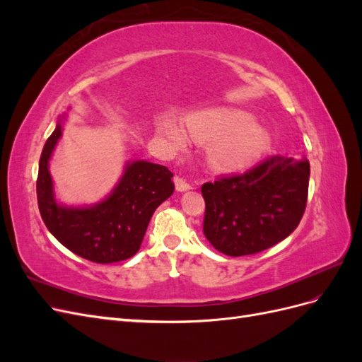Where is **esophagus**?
I'll list each match as a JSON object with an SVG mask.
<instances>
[{
	"label": "esophagus",
	"instance_id": "esophagus-1",
	"mask_svg": "<svg viewBox=\"0 0 362 362\" xmlns=\"http://www.w3.org/2000/svg\"><path fill=\"white\" fill-rule=\"evenodd\" d=\"M175 189L178 192H185V190H190L192 185L187 180L181 177V175H177V177H175Z\"/></svg>",
	"mask_w": 362,
	"mask_h": 362
}]
</instances>
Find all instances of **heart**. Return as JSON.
<instances>
[{
	"mask_svg": "<svg viewBox=\"0 0 362 362\" xmlns=\"http://www.w3.org/2000/svg\"><path fill=\"white\" fill-rule=\"evenodd\" d=\"M252 122L254 119L246 112L221 108L189 117L187 127L190 136L198 141L221 139L211 151V161L218 169L234 170L255 161L269 145L266 131L250 127ZM160 129L175 144H181L184 139L181 131L170 120L163 122Z\"/></svg>",
	"mask_w": 362,
	"mask_h": 362,
	"instance_id": "b5f03b06",
	"label": "heart"
}]
</instances>
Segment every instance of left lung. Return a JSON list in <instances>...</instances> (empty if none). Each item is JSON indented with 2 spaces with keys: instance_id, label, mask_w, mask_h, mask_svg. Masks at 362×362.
<instances>
[{
  "instance_id": "left-lung-1",
  "label": "left lung",
  "mask_w": 362,
  "mask_h": 362,
  "mask_svg": "<svg viewBox=\"0 0 362 362\" xmlns=\"http://www.w3.org/2000/svg\"><path fill=\"white\" fill-rule=\"evenodd\" d=\"M310 163L270 156L243 173L202 185L204 235L229 257L258 254L287 238L305 213Z\"/></svg>"
}]
</instances>
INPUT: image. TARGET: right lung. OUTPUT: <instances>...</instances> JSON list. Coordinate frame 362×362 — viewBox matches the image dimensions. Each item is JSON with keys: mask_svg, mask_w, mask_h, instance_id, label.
<instances>
[{"mask_svg": "<svg viewBox=\"0 0 362 362\" xmlns=\"http://www.w3.org/2000/svg\"><path fill=\"white\" fill-rule=\"evenodd\" d=\"M60 136L59 122L39 160L36 192L42 221L64 247L84 259L110 264L131 258L140 249L157 206L173 193V173L161 164L131 163L105 201L90 208H64L54 199L48 170L49 157Z\"/></svg>", "mask_w": 362, "mask_h": 362, "instance_id": "obj_1", "label": "right lung"}]
</instances>
